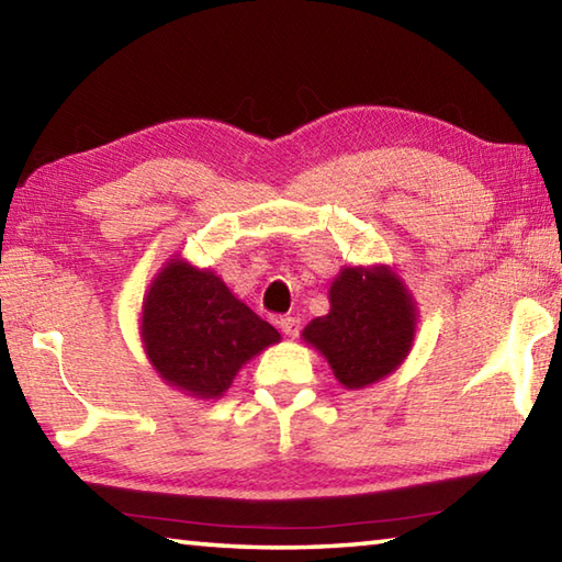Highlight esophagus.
Masks as SVG:
<instances>
[{
	"instance_id": "34e87169",
	"label": "esophagus",
	"mask_w": 562,
	"mask_h": 562,
	"mask_svg": "<svg viewBox=\"0 0 562 562\" xmlns=\"http://www.w3.org/2000/svg\"><path fill=\"white\" fill-rule=\"evenodd\" d=\"M280 329H282V335H288V337H297V335H300V329H302V325H300V319H297V317H282V319H280Z\"/></svg>"
}]
</instances>
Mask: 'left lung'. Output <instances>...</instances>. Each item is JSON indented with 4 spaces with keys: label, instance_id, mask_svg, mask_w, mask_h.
Wrapping results in <instances>:
<instances>
[{
    "label": "left lung",
    "instance_id": "left-lung-1",
    "mask_svg": "<svg viewBox=\"0 0 562 562\" xmlns=\"http://www.w3.org/2000/svg\"><path fill=\"white\" fill-rule=\"evenodd\" d=\"M416 335V304L386 265L345 268L329 288V315L312 319L302 339L329 361L339 384L364 389L406 359Z\"/></svg>",
    "mask_w": 562,
    "mask_h": 562
}]
</instances>
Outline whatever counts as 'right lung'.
<instances>
[{"label": "right lung", "instance_id": "1", "mask_svg": "<svg viewBox=\"0 0 562 562\" xmlns=\"http://www.w3.org/2000/svg\"><path fill=\"white\" fill-rule=\"evenodd\" d=\"M140 339L166 384L195 398H217L245 361L278 345L280 331L237 300L215 272L176 258L146 292Z\"/></svg>", "mask_w": 562, "mask_h": 562}]
</instances>
